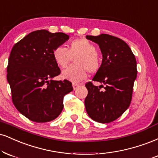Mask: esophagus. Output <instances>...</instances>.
Instances as JSON below:
<instances>
[{
	"label": "esophagus",
	"instance_id": "esophagus-1",
	"mask_svg": "<svg viewBox=\"0 0 158 158\" xmlns=\"http://www.w3.org/2000/svg\"><path fill=\"white\" fill-rule=\"evenodd\" d=\"M72 86H73V90H76V89L77 88V87L79 86V84H77V83H73V84H72Z\"/></svg>",
	"mask_w": 158,
	"mask_h": 158
}]
</instances>
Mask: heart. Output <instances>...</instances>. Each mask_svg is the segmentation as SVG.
Segmentation results:
<instances>
[{"label": "heart", "instance_id": "heart-1", "mask_svg": "<svg viewBox=\"0 0 158 158\" xmlns=\"http://www.w3.org/2000/svg\"><path fill=\"white\" fill-rule=\"evenodd\" d=\"M95 45L85 39L72 41L68 49L58 46L53 51V57L61 68H66L75 58L76 64L62 71V77L73 82H79L87 77V72L96 73L100 67V61Z\"/></svg>", "mask_w": 158, "mask_h": 158}]
</instances>
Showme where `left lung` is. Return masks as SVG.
Returning <instances> with one entry per match:
<instances>
[{
	"mask_svg": "<svg viewBox=\"0 0 158 158\" xmlns=\"http://www.w3.org/2000/svg\"><path fill=\"white\" fill-rule=\"evenodd\" d=\"M89 40L97 43L102 54V64L92 80L85 85L88 94L85 100V109L93 120L110 123L121 116L132 100L134 82L137 77V62L128 45L113 36L101 34L86 36ZM104 87L102 91L100 88Z\"/></svg>",
	"mask_w": 158,
	"mask_h": 158,
	"instance_id": "obj_1",
	"label": "left lung"
}]
</instances>
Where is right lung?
Returning <instances> with one entry per match:
<instances>
[{"mask_svg": "<svg viewBox=\"0 0 158 158\" xmlns=\"http://www.w3.org/2000/svg\"><path fill=\"white\" fill-rule=\"evenodd\" d=\"M68 39L62 32L37 30L13 46L7 81L13 104L29 120L43 123L57 118L63 109V96L73 90L71 81L53 79L60 73L53 51Z\"/></svg>", "mask_w": 158, "mask_h": 158, "instance_id": "obj_1", "label": "right lung"}]
</instances>
